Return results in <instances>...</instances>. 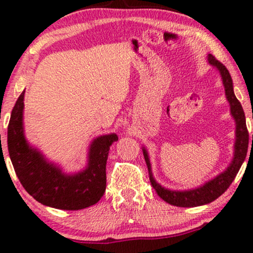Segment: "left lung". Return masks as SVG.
Masks as SVG:
<instances>
[{"mask_svg": "<svg viewBox=\"0 0 253 253\" xmlns=\"http://www.w3.org/2000/svg\"><path fill=\"white\" fill-rule=\"evenodd\" d=\"M208 60L211 65L216 66L219 70L220 76L223 79V85L225 88V95L226 99L229 100L230 106H231V114L236 120V143H235V156L231 165L229 166L228 169L218 176L213 178V180L207 182L202 187L196 188L193 190L187 191H174L168 190L166 188L161 187L159 183H156L154 177L152 174V168H150V162L148 159V154H147L146 149L143 150V156H145L147 167H148L149 172V180L152 183L153 188L156 190V193L162 200L166 202L171 204V206H176L181 208H191V207H198L203 206V204H208L216 198H218L224 191L230 187L232 181L235 180L236 175L241 169L243 162L246 158V153H248V146H249V132L246 128V121H245V114L243 111V107L237 98H236L235 93H233V86H232V79L231 76L228 71V69L219 63L212 55H209ZM253 141V135H252Z\"/></svg>", "mask_w": 253, "mask_h": 253, "instance_id": "8db88e82", "label": "left lung"}]
</instances>
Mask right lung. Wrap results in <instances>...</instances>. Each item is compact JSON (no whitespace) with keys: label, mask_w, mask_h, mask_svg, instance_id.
<instances>
[{"label":"right lung","mask_w":253,"mask_h":253,"mask_svg":"<svg viewBox=\"0 0 253 253\" xmlns=\"http://www.w3.org/2000/svg\"><path fill=\"white\" fill-rule=\"evenodd\" d=\"M23 99L24 91L12 108L8 125L9 155L21 184L44 206L62 210H81L93 206L106 189L108 150L118 135L97 137L89 148L87 168L78 174L65 175L25 141L22 124Z\"/></svg>","instance_id":"1"}]
</instances>
